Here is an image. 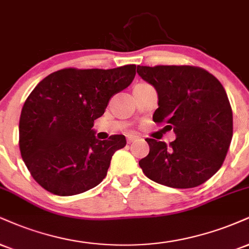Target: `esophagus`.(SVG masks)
Segmentation results:
<instances>
[{"mask_svg": "<svg viewBox=\"0 0 249 249\" xmlns=\"http://www.w3.org/2000/svg\"><path fill=\"white\" fill-rule=\"evenodd\" d=\"M126 139H127V142L130 143V142H136V140L139 139V137H138V136H133V134H127Z\"/></svg>", "mask_w": 249, "mask_h": 249, "instance_id": "34e87169", "label": "esophagus"}]
</instances>
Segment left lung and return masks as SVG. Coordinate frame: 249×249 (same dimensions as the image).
<instances>
[{
  "label": "left lung",
  "mask_w": 249,
  "mask_h": 249,
  "mask_svg": "<svg viewBox=\"0 0 249 249\" xmlns=\"http://www.w3.org/2000/svg\"><path fill=\"white\" fill-rule=\"evenodd\" d=\"M137 71L158 91L153 121L176 134L169 146L147 138L149 153L139 161L140 168L170 188L203 184L219 170L233 136L232 107L223 85L197 66H138Z\"/></svg>",
  "instance_id": "1"
}]
</instances>
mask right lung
I'll list each match as a JSON object with an SVG mask.
<instances>
[{"label":"right lung","mask_w":249,"mask_h":249,"mask_svg":"<svg viewBox=\"0 0 249 249\" xmlns=\"http://www.w3.org/2000/svg\"><path fill=\"white\" fill-rule=\"evenodd\" d=\"M136 65L112 70L64 68L36 86L19 118V149L31 176L58 196H73L100 184L123 134L96 139L95 119L110 98L131 85Z\"/></svg>","instance_id":"obj_1"}]
</instances>
